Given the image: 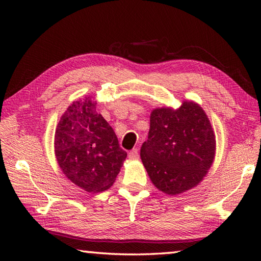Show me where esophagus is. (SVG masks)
Returning <instances> with one entry per match:
<instances>
[{"instance_id":"obj_1","label":"esophagus","mask_w":261,"mask_h":261,"mask_svg":"<svg viewBox=\"0 0 261 261\" xmlns=\"http://www.w3.org/2000/svg\"><path fill=\"white\" fill-rule=\"evenodd\" d=\"M129 158L132 160H136L139 158V152H138V149H132V150L129 152Z\"/></svg>"}]
</instances>
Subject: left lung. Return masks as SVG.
<instances>
[{
	"label": "left lung",
	"mask_w": 261,
	"mask_h": 261,
	"mask_svg": "<svg viewBox=\"0 0 261 261\" xmlns=\"http://www.w3.org/2000/svg\"><path fill=\"white\" fill-rule=\"evenodd\" d=\"M216 151L215 134L205 111L194 101L156 108L140 157L149 178L168 195L190 191L208 173Z\"/></svg>",
	"instance_id": "obj_1"
}]
</instances>
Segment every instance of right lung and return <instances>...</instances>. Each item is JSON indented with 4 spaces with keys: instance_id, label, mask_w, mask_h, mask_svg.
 <instances>
[{
    "instance_id": "add662e5",
    "label": "right lung",
    "mask_w": 261,
    "mask_h": 261,
    "mask_svg": "<svg viewBox=\"0 0 261 261\" xmlns=\"http://www.w3.org/2000/svg\"><path fill=\"white\" fill-rule=\"evenodd\" d=\"M54 146L64 175L88 193L112 186L126 158L113 129L96 112L94 96L73 102L60 116Z\"/></svg>"
}]
</instances>
